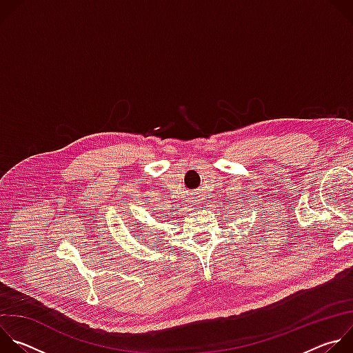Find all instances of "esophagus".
<instances>
[{
	"instance_id": "esophagus-1",
	"label": "esophagus",
	"mask_w": 353,
	"mask_h": 353,
	"mask_svg": "<svg viewBox=\"0 0 353 353\" xmlns=\"http://www.w3.org/2000/svg\"><path fill=\"white\" fill-rule=\"evenodd\" d=\"M198 201H199V199H196V196H194V198H192V201H191V203L196 204V203H198Z\"/></svg>"
}]
</instances>
